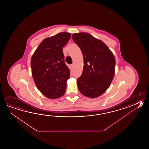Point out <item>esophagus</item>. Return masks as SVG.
<instances>
[{
    "label": "esophagus",
    "instance_id": "obj_1",
    "mask_svg": "<svg viewBox=\"0 0 149 149\" xmlns=\"http://www.w3.org/2000/svg\"><path fill=\"white\" fill-rule=\"evenodd\" d=\"M73 67H74V65H73V64L70 65V68H73Z\"/></svg>",
    "mask_w": 149,
    "mask_h": 149
}]
</instances>
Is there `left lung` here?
Returning a JSON list of instances; mask_svg holds the SVG:
<instances>
[{
    "instance_id": "obj_1",
    "label": "left lung",
    "mask_w": 149,
    "mask_h": 149,
    "mask_svg": "<svg viewBox=\"0 0 149 149\" xmlns=\"http://www.w3.org/2000/svg\"><path fill=\"white\" fill-rule=\"evenodd\" d=\"M72 38L80 48L84 58L83 72L77 80L79 91L88 97H97L108 89L112 81L114 56L104 42L88 33H75Z\"/></svg>"
}]
</instances>
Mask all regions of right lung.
Instances as JSON below:
<instances>
[{
	"instance_id": "add662e5",
	"label": "right lung",
	"mask_w": 149,
	"mask_h": 149,
	"mask_svg": "<svg viewBox=\"0 0 149 149\" xmlns=\"http://www.w3.org/2000/svg\"><path fill=\"white\" fill-rule=\"evenodd\" d=\"M70 33H59L42 40L31 57V73L39 91L48 98L62 97L66 90L70 70L65 64L63 48Z\"/></svg>"
}]
</instances>
